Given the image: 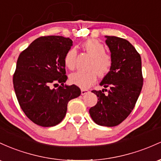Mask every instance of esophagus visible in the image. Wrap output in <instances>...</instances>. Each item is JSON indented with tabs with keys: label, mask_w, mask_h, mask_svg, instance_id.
<instances>
[{
	"label": "esophagus",
	"mask_w": 161,
	"mask_h": 161,
	"mask_svg": "<svg viewBox=\"0 0 161 161\" xmlns=\"http://www.w3.org/2000/svg\"><path fill=\"white\" fill-rule=\"evenodd\" d=\"M89 93V90H86V89H81V95H84L86 94V93Z\"/></svg>",
	"instance_id": "esophagus-1"
}]
</instances>
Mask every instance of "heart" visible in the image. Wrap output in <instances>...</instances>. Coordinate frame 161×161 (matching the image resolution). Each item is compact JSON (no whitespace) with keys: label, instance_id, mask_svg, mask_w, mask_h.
Returning <instances> with one entry per match:
<instances>
[{"label":"heart","instance_id":"b5f03b06","mask_svg":"<svg viewBox=\"0 0 161 161\" xmlns=\"http://www.w3.org/2000/svg\"><path fill=\"white\" fill-rule=\"evenodd\" d=\"M83 47L93 57L89 71H77L70 75V81L75 85L81 88H87L94 84L97 75L103 77L109 73L113 65V61L110 55L106 53L105 46L100 42L94 39H90L83 43ZM75 48H71L64 55V62L68 69L72 70L75 67L76 60Z\"/></svg>","mask_w":161,"mask_h":161}]
</instances>
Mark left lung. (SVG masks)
Returning a JSON list of instances; mask_svg holds the SVG:
<instances>
[{
    "label": "left lung",
    "mask_w": 161,
    "mask_h": 161,
    "mask_svg": "<svg viewBox=\"0 0 161 161\" xmlns=\"http://www.w3.org/2000/svg\"><path fill=\"white\" fill-rule=\"evenodd\" d=\"M106 44L111 52L113 65L100 85L109 87L93 90L97 96V103L89 113L97 125L107 127L118 125L134 109L143 85L142 58L135 47L126 39L106 36Z\"/></svg>",
    "instance_id": "8db88e82"
}]
</instances>
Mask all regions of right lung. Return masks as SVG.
<instances>
[{"label": "right lung", "instance_id": "add662e5", "mask_svg": "<svg viewBox=\"0 0 161 161\" xmlns=\"http://www.w3.org/2000/svg\"><path fill=\"white\" fill-rule=\"evenodd\" d=\"M70 38L42 36L19 55L13 82L21 109L34 123L55 126L65 116L68 103L79 97L80 88L64 84V55L73 46ZM61 86L57 89L52 86Z\"/></svg>", "mask_w": 161, "mask_h": 161}]
</instances>
